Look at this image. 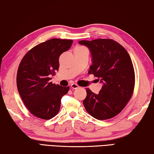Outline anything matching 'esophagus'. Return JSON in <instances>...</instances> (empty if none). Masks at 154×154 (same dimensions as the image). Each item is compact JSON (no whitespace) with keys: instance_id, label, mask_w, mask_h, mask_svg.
Returning a JSON list of instances; mask_svg holds the SVG:
<instances>
[{"instance_id":"34e87169","label":"esophagus","mask_w":154,"mask_h":154,"mask_svg":"<svg viewBox=\"0 0 154 154\" xmlns=\"http://www.w3.org/2000/svg\"><path fill=\"white\" fill-rule=\"evenodd\" d=\"M71 87L73 89H76V88H79L80 87L77 84H75V83H72L71 85Z\"/></svg>"}]
</instances>
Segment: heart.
I'll list each match as a JSON object with an SVG mask.
<instances>
[{
  "mask_svg": "<svg viewBox=\"0 0 154 154\" xmlns=\"http://www.w3.org/2000/svg\"><path fill=\"white\" fill-rule=\"evenodd\" d=\"M78 48H85V47H81V46H79V47H78Z\"/></svg>",
  "mask_w": 154,
  "mask_h": 154,
  "instance_id": "obj_1",
  "label": "heart"
}]
</instances>
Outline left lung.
Returning <instances> with one entry per match:
<instances>
[{"label":"left lung","instance_id":"obj_1","mask_svg":"<svg viewBox=\"0 0 154 154\" xmlns=\"http://www.w3.org/2000/svg\"><path fill=\"white\" fill-rule=\"evenodd\" d=\"M89 48L93 64L88 74L103 83L99 94L87 88L83 104L93 118L103 120L114 118L125 108L134 92L135 75L130 55L125 48L112 39L80 40Z\"/></svg>","mask_w":154,"mask_h":154}]
</instances>
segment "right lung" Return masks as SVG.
<instances>
[{
  "mask_svg": "<svg viewBox=\"0 0 154 154\" xmlns=\"http://www.w3.org/2000/svg\"><path fill=\"white\" fill-rule=\"evenodd\" d=\"M72 42V40H48L31 48L21 59L17 73V90L34 116L49 120L58 114L61 97L69 87L53 84L50 77L58 71L59 56L69 49Z\"/></svg>",
  "mask_w": 154,
  "mask_h": 154,
  "instance_id": "add662e5",
  "label": "right lung"
}]
</instances>
